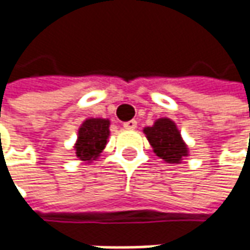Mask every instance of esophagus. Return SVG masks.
<instances>
[{
  "label": "esophagus",
  "instance_id": "34e87169",
  "mask_svg": "<svg viewBox=\"0 0 250 250\" xmlns=\"http://www.w3.org/2000/svg\"><path fill=\"white\" fill-rule=\"evenodd\" d=\"M125 129H129V130H133V129H136L138 128V122L135 120H132V121H128V122H124V125H122Z\"/></svg>",
  "mask_w": 250,
  "mask_h": 250
}]
</instances>
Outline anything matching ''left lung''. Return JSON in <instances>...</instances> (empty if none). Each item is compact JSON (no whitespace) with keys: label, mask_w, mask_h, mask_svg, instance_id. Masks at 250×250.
Returning a JSON list of instances; mask_svg holds the SVG:
<instances>
[{"label":"left lung","mask_w":250,"mask_h":250,"mask_svg":"<svg viewBox=\"0 0 250 250\" xmlns=\"http://www.w3.org/2000/svg\"><path fill=\"white\" fill-rule=\"evenodd\" d=\"M143 133L149 140L153 151L160 159L169 164H179L189 156V147L182 139L177 124L167 117L154 121L151 126H146Z\"/></svg>","instance_id":"obj_1"}]
</instances>
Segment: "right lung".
Returning a JSON list of instances; mask_svg holds the SVG:
<instances>
[{
    "label": "right lung",
    "mask_w": 250,
    "mask_h": 250,
    "mask_svg": "<svg viewBox=\"0 0 250 250\" xmlns=\"http://www.w3.org/2000/svg\"><path fill=\"white\" fill-rule=\"evenodd\" d=\"M110 120L105 118H87L78 129V138L73 145L76 157L91 164L100 157L110 138Z\"/></svg>",
    "instance_id": "1"
}]
</instances>
